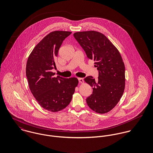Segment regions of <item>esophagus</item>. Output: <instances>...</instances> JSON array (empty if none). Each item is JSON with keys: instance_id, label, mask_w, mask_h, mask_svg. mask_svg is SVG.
Returning <instances> with one entry per match:
<instances>
[{"instance_id": "obj_1", "label": "esophagus", "mask_w": 153, "mask_h": 153, "mask_svg": "<svg viewBox=\"0 0 153 153\" xmlns=\"http://www.w3.org/2000/svg\"><path fill=\"white\" fill-rule=\"evenodd\" d=\"M78 81H79V83H81V84L84 83V79H83L82 78H78Z\"/></svg>"}]
</instances>
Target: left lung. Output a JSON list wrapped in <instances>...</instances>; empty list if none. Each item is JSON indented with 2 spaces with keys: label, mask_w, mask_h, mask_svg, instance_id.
Instances as JSON below:
<instances>
[{
  "label": "left lung",
  "mask_w": 153,
  "mask_h": 153,
  "mask_svg": "<svg viewBox=\"0 0 153 153\" xmlns=\"http://www.w3.org/2000/svg\"><path fill=\"white\" fill-rule=\"evenodd\" d=\"M74 36L98 71L97 80L92 76L84 79L93 89L86 100L88 105L97 113H107L115 107L124 91L125 66L122 57L117 48L99 32H78Z\"/></svg>",
  "instance_id": "left-lung-1"
}]
</instances>
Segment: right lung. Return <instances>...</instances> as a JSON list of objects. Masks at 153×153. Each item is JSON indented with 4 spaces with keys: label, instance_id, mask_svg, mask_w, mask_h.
<instances>
[{
    "label": "right lung",
    "instance_id": "1",
    "mask_svg": "<svg viewBox=\"0 0 153 153\" xmlns=\"http://www.w3.org/2000/svg\"><path fill=\"white\" fill-rule=\"evenodd\" d=\"M71 33H49L36 45L27 61L26 75L30 90L38 104L51 112L59 111L69 104L78 84L76 78L55 77L51 71L56 67L55 59L61 45Z\"/></svg>",
    "mask_w": 153,
    "mask_h": 153
}]
</instances>
